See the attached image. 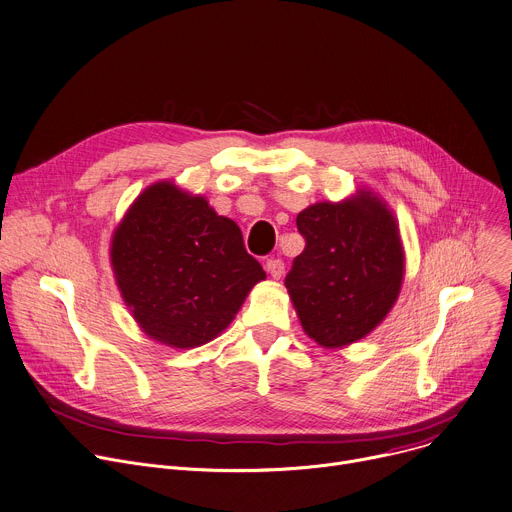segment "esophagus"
<instances>
[{
  "label": "esophagus",
  "instance_id": "1",
  "mask_svg": "<svg viewBox=\"0 0 512 512\" xmlns=\"http://www.w3.org/2000/svg\"><path fill=\"white\" fill-rule=\"evenodd\" d=\"M266 270L270 272L272 279H281L283 274H285V262L281 258H270L266 262Z\"/></svg>",
  "mask_w": 512,
  "mask_h": 512
}]
</instances>
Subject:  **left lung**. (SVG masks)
I'll use <instances>...</instances> for the list:
<instances>
[{"label":"left lung","instance_id":"left-lung-1","mask_svg":"<svg viewBox=\"0 0 512 512\" xmlns=\"http://www.w3.org/2000/svg\"><path fill=\"white\" fill-rule=\"evenodd\" d=\"M305 238L285 285L299 322L324 348L373 332L396 303L404 281L398 221L371 190L340 203H316L297 215Z\"/></svg>","mask_w":512,"mask_h":512}]
</instances>
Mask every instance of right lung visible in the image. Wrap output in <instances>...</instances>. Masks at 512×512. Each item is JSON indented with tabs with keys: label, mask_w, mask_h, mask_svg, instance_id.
Masks as SVG:
<instances>
[{
	"label": "right lung",
	"mask_w": 512,
	"mask_h": 512,
	"mask_svg": "<svg viewBox=\"0 0 512 512\" xmlns=\"http://www.w3.org/2000/svg\"><path fill=\"white\" fill-rule=\"evenodd\" d=\"M110 262L139 328L172 348L219 336L266 279L235 221L174 182H155L137 196L114 229Z\"/></svg>",
	"instance_id": "1"
}]
</instances>
